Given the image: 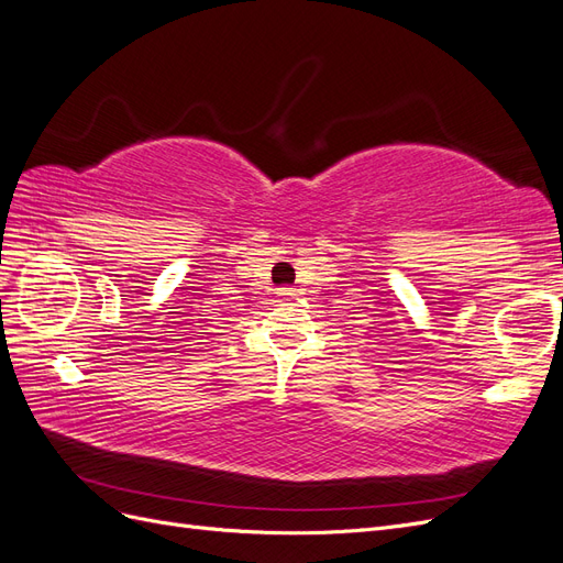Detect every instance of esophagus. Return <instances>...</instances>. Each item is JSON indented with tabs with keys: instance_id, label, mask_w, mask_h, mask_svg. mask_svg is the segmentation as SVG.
I'll return each instance as SVG.
<instances>
[{
	"instance_id": "34e87169",
	"label": "esophagus",
	"mask_w": 563,
	"mask_h": 563,
	"mask_svg": "<svg viewBox=\"0 0 563 563\" xmlns=\"http://www.w3.org/2000/svg\"><path fill=\"white\" fill-rule=\"evenodd\" d=\"M279 296H282V298H294L296 291H294V288H286V286H284V288H279Z\"/></svg>"
}]
</instances>
